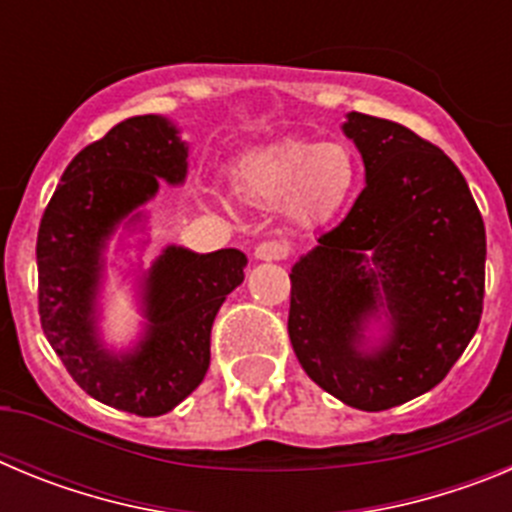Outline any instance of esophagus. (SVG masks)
Listing matches in <instances>:
<instances>
[{
    "instance_id": "obj_1",
    "label": "esophagus",
    "mask_w": 512,
    "mask_h": 512,
    "mask_svg": "<svg viewBox=\"0 0 512 512\" xmlns=\"http://www.w3.org/2000/svg\"><path fill=\"white\" fill-rule=\"evenodd\" d=\"M289 251H292V246L284 238H266V241H261L256 246L253 253H256L259 261H284L289 256Z\"/></svg>"
}]
</instances>
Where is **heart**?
<instances>
[{"label": "heart", "instance_id": "heart-1", "mask_svg": "<svg viewBox=\"0 0 512 512\" xmlns=\"http://www.w3.org/2000/svg\"><path fill=\"white\" fill-rule=\"evenodd\" d=\"M356 182V158L346 143L284 140L243 156L235 189L253 205L279 207L300 223H318L346 202Z\"/></svg>", "mask_w": 512, "mask_h": 512}]
</instances>
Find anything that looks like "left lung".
<instances>
[{"label": "left lung", "mask_w": 512, "mask_h": 512, "mask_svg": "<svg viewBox=\"0 0 512 512\" xmlns=\"http://www.w3.org/2000/svg\"><path fill=\"white\" fill-rule=\"evenodd\" d=\"M343 133L366 187L289 279V341L302 369L351 408H395L433 390L477 333L485 223L456 164L405 125L351 112ZM391 312V338L358 351L366 317Z\"/></svg>", "instance_id": "8db88e82"}]
</instances>
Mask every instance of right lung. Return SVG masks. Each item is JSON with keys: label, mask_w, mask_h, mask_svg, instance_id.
Wrapping results in <instances>:
<instances>
[{"label": "right lung", "mask_w": 512, "mask_h": 512, "mask_svg": "<svg viewBox=\"0 0 512 512\" xmlns=\"http://www.w3.org/2000/svg\"><path fill=\"white\" fill-rule=\"evenodd\" d=\"M187 146L164 117L138 115L74 156L38 228L40 325L81 390L140 418L164 415L192 395L210 366V330L225 297L243 282L235 248L192 253L169 246L146 279L148 333L133 354L112 356L94 336L102 248L135 207L179 184Z\"/></svg>", "instance_id": "add662e5"}]
</instances>
